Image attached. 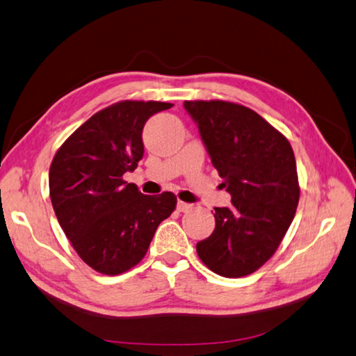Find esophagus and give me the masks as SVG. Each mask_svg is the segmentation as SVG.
I'll list each match as a JSON object with an SVG mask.
<instances>
[{
  "label": "esophagus",
  "mask_w": 356,
  "mask_h": 356,
  "mask_svg": "<svg viewBox=\"0 0 356 356\" xmlns=\"http://www.w3.org/2000/svg\"><path fill=\"white\" fill-rule=\"evenodd\" d=\"M190 208H191V204H186V202H182V200L177 202V210H179V211L185 213V211L190 210Z\"/></svg>",
  "instance_id": "34e87169"
}]
</instances>
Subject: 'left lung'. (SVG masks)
Masks as SVG:
<instances>
[{
    "instance_id": "1",
    "label": "left lung",
    "mask_w": 356,
    "mask_h": 356,
    "mask_svg": "<svg viewBox=\"0 0 356 356\" xmlns=\"http://www.w3.org/2000/svg\"><path fill=\"white\" fill-rule=\"evenodd\" d=\"M232 205L214 208L211 236L197 242L214 273L241 277L264 266L295 218L299 185L293 149L280 131L242 104L185 102Z\"/></svg>"
}]
</instances>
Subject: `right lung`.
Wrapping results in <instances>:
<instances>
[{"label": "right lung", "instance_id": "obj_1", "mask_svg": "<svg viewBox=\"0 0 356 356\" xmlns=\"http://www.w3.org/2000/svg\"><path fill=\"white\" fill-rule=\"evenodd\" d=\"M171 106L127 100L104 108L52 160L49 193L55 216L75 252L103 275H120L137 266L160 222L176 208L172 193L145 196L123 180L143 157L146 120Z\"/></svg>", "mask_w": 356, "mask_h": 356}]
</instances>
